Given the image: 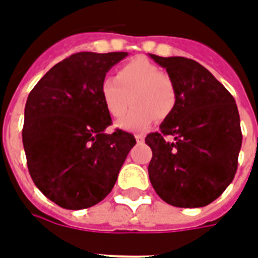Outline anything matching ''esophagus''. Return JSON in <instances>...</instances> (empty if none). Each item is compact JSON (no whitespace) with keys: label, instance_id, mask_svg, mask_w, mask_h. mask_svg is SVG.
I'll use <instances>...</instances> for the list:
<instances>
[{"label":"esophagus","instance_id":"34e87169","mask_svg":"<svg viewBox=\"0 0 258 258\" xmlns=\"http://www.w3.org/2000/svg\"><path fill=\"white\" fill-rule=\"evenodd\" d=\"M135 139H137L138 143H143V142H145V137H143L142 134H137V135H135Z\"/></svg>","mask_w":258,"mask_h":258}]
</instances>
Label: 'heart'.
<instances>
[{
	"label": "heart",
	"instance_id": "1",
	"mask_svg": "<svg viewBox=\"0 0 258 258\" xmlns=\"http://www.w3.org/2000/svg\"><path fill=\"white\" fill-rule=\"evenodd\" d=\"M100 96L112 117L123 116L128 104H133L131 111L116 124L131 133L147 131L157 117L170 115L177 101L172 77L145 58L130 60L117 70L115 78L104 80Z\"/></svg>",
	"mask_w": 258,
	"mask_h": 258
}]
</instances>
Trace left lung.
<instances>
[{"label":"left lung","mask_w":258,"mask_h":258,"mask_svg":"<svg viewBox=\"0 0 258 258\" xmlns=\"http://www.w3.org/2000/svg\"><path fill=\"white\" fill-rule=\"evenodd\" d=\"M149 55L166 69L177 90L173 112L145 139L153 151L151 185L170 206L204 207L237 172L242 145L238 108L229 90L194 59Z\"/></svg>","instance_id":"obj_1"}]
</instances>
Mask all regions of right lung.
<instances>
[{"label":"right lung","mask_w":258,"mask_h":258,"mask_svg":"<svg viewBox=\"0 0 258 258\" xmlns=\"http://www.w3.org/2000/svg\"><path fill=\"white\" fill-rule=\"evenodd\" d=\"M128 52H77L51 68L31 90L23 145L35 185L66 210L89 208L112 190L133 134H105L111 115L100 88L105 74Z\"/></svg>","instance_id":"obj_1"}]
</instances>
